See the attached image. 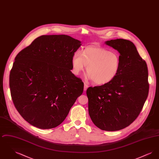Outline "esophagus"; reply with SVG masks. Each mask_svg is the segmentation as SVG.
Returning <instances> with one entry per match:
<instances>
[{
	"label": "esophagus",
	"instance_id": "34e87169",
	"mask_svg": "<svg viewBox=\"0 0 159 159\" xmlns=\"http://www.w3.org/2000/svg\"><path fill=\"white\" fill-rule=\"evenodd\" d=\"M88 85L87 84L84 83V91H86V89H88Z\"/></svg>",
	"mask_w": 159,
	"mask_h": 159
}]
</instances>
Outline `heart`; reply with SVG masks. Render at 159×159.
I'll list each match as a JSON object with an SVG mask.
<instances>
[{
    "instance_id": "obj_1",
    "label": "heart",
    "mask_w": 159,
    "mask_h": 159,
    "mask_svg": "<svg viewBox=\"0 0 159 159\" xmlns=\"http://www.w3.org/2000/svg\"><path fill=\"white\" fill-rule=\"evenodd\" d=\"M71 71L77 76L87 66V77L97 84L110 83L118 75L120 59L117 53L101 47H87L77 51L71 60Z\"/></svg>"
}]
</instances>
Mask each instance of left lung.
<instances>
[{
  "label": "left lung",
  "instance_id": "8db88e82",
  "mask_svg": "<svg viewBox=\"0 0 159 159\" xmlns=\"http://www.w3.org/2000/svg\"><path fill=\"white\" fill-rule=\"evenodd\" d=\"M106 45L120 53V68L110 83L89 87L86 94L91 120L98 128L116 131L125 128L142 110L149 91L148 68L130 40H108Z\"/></svg>",
  "mask_w": 159,
  "mask_h": 159
}]
</instances>
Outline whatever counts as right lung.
<instances>
[{
    "label": "right lung",
    "instance_id": "right-lung-1",
    "mask_svg": "<svg viewBox=\"0 0 159 159\" xmlns=\"http://www.w3.org/2000/svg\"><path fill=\"white\" fill-rule=\"evenodd\" d=\"M81 42L67 35H43L17 54L9 75L11 94L23 119L38 128L65 120L83 91L71 60Z\"/></svg>",
    "mask_w": 159,
    "mask_h": 159
}]
</instances>
